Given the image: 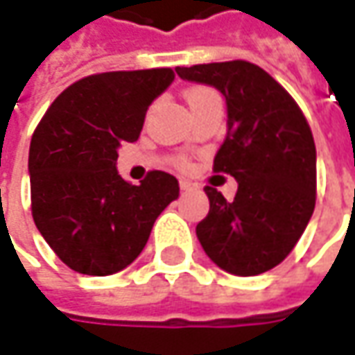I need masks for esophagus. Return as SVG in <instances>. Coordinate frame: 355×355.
Returning <instances> with one entry per match:
<instances>
[{
    "instance_id": "obj_1",
    "label": "esophagus",
    "mask_w": 355,
    "mask_h": 355,
    "mask_svg": "<svg viewBox=\"0 0 355 355\" xmlns=\"http://www.w3.org/2000/svg\"><path fill=\"white\" fill-rule=\"evenodd\" d=\"M180 190H196L198 184H194V182H190V180H187V178H180Z\"/></svg>"
}]
</instances>
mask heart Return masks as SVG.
I'll list each match as a JSON object with an SVG mask.
<instances>
[{
	"instance_id": "b5f03b06",
	"label": "heart",
	"mask_w": 355,
	"mask_h": 355,
	"mask_svg": "<svg viewBox=\"0 0 355 355\" xmlns=\"http://www.w3.org/2000/svg\"><path fill=\"white\" fill-rule=\"evenodd\" d=\"M208 95H216L214 91H209V89H192L190 93H188V105L190 103H196V101H200V98H204V96H208Z\"/></svg>"
}]
</instances>
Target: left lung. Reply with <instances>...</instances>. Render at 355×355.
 Returning <instances> with one entry per match:
<instances>
[{
	"label": "left lung",
	"mask_w": 355,
	"mask_h": 355,
	"mask_svg": "<svg viewBox=\"0 0 355 355\" xmlns=\"http://www.w3.org/2000/svg\"><path fill=\"white\" fill-rule=\"evenodd\" d=\"M180 79L225 96L227 137L216 173L239 182L233 202L206 187L209 211L196 235L209 259L235 276L278 266L297 245L317 198V151L297 103L262 67L245 60L177 67Z\"/></svg>",
	"instance_id": "1"
}]
</instances>
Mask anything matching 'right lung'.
Listing matches in <instances>:
<instances>
[{"label": "right lung", "mask_w": 355, "mask_h": 355, "mask_svg": "<svg viewBox=\"0 0 355 355\" xmlns=\"http://www.w3.org/2000/svg\"><path fill=\"white\" fill-rule=\"evenodd\" d=\"M171 67L107 71L69 85L46 110L28 149L31 208L40 235L71 270L108 276L139 257L178 180L151 171L139 184L118 175V147L136 141Z\"/></svg>", "instance_id": "add662e5"}]
</instances>
